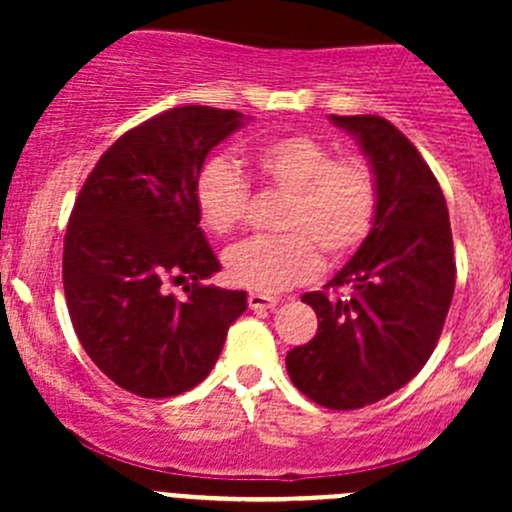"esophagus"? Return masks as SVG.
I'll return each instance as SVG.
<instances>
[{
	"mask_svg": "<svg viewBox=\"0 0 512 512\" xmlns=\"http://www.w3.org/2000/svg\"><path fill=\"white\" fill-rule=\"evenodd\" d=\"M277 302H280V299L277 297H270V294H262V292H250L247 294V304H250V309H272V307H277Z\"/></svg>",
	"mask_w": 512,
	"mask_h": 512,
	"instance_id": "1",
	"label": "esophagus"
}]
</instances>
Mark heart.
Returning a JSON list of instances; mask_svg holds the SVG:
<instances>
[{"mask_svg": "<svg viewBox=\"0 0 512 512\" xmlns=\"http://www.w3.org/2000/svg\"><path fill=\"white\" fill-rule=\"evenodd\" d=\"M265 183L287 193L277 237H252L225 255V275L235 285L277 294L309 282L322 270V255L342 260L366 240L379 208V188L359 158H334L317 138L282 136L250 151ZM205 230L225 237L242 225L250 205L245 178L225 160H208L193 188Z\"/></svg>", "mask_w": 512, "mask_h": 512, "instance_id": "obj_1", "label": "heart"}]
</instances>
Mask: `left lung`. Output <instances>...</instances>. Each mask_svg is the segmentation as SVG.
<instances>
[{
	"mask_svg": "<svg viewBox=\"0 0 512 512\" xmlns=\"http://www.w3.org/2000/svg\"><path fill=\"white\" fill-rule=\"evenodd\" d=\"M356 138L379 188L376 220L324 289L312 342L287 354L292 384L319 406L352 411L409 384L436 349L456 287L451 220L436 175L414 143L381 116H332Z\"/></svg>",
	"mask_w": 512,
	"mask_h": 512,
	"instance_id": "left-lung-1",
	"label": "left lung"
}]
</instances>
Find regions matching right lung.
Returning <instances> with one entry per match:
<instances>
[{
	"mask_svg": "<svg viewBox=\"0 0 512 512\" xmlns=\"http://www.w3.org/2000/svg\"><path fill=\"white\" fill-rule=\"evenodd\" d=\"M245 116L180 106L123 133L86 178L64 237V294L91 361L121 389L168 399L218 361L247 292L203 285L220 270L200 230L195 178ZM185 281L183 298L164 292Z\"/></svg>",
	"mask_w": 512,
	"mask_h": 512,
	"instance_id": "obj_1",
	"label": "right lung"
}]
</instances>
